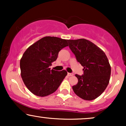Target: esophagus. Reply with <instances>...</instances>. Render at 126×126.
<instances>
[{
    "label": "esophagus",
    "mask_w": 126,
    "mask_h": 126,
    "mask_svg": "<svg viewBox=\"0 0 126 126\" xmlns=\"http://www.w3.org/2000/svg\"><path fill=\"white\" fill-rule=\"evenodd\" d=\"M67 75H68V76H73V73H67Z\"/></svg>",
    "instance_id": "1"
}]
</instances>
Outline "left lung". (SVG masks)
Returning <instances> with one entry per match:
<instances>
[{
	"label": "left lung",
	"mask_w": 126,
	"mask_h": 126,
	"mask_svg": "<svg viewBox=\"0 0 126 126\" xmlns=\"http://www.w3.org/2000/svg\"><path fill=\"white\" fill-rule=\"evenodd\" d=\"M69 46L77 61L83 67V75H75L78 79L72 86L78 96L88 101L98 97L109 83L111 66L105 53L86 39L69 40Z\"/></svg>",
	"instance_id": "1"
}]
</instances>
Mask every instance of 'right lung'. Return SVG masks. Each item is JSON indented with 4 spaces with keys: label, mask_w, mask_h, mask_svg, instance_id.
<instances>
[{
    "label": "right lung",
    "mask_w": 126,
    "mask_h": 126,
    "mask_svg": "<svg viewBox=\"0 0 126 126\" xmlns=\"http://www.w3.org/2000/svg\"><path fill=\"white\" fill-rule=\"evenodd\" d=\"M67 46V40L45 37L24 52L20 60L21 77L33 94L46 96L58 89L67 72L50 70L49 67L57 59L59 52Z\"/></svg>",
    "instance_id": "1"
}]
</instances>
